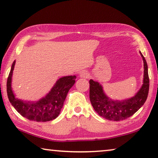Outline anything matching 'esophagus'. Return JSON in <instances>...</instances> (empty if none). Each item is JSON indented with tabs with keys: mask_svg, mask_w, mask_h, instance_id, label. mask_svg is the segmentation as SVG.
Instances as JSON below:
<instances>
[{
	"mask_svg": "<svg viewBox=\"0 0 158 158\" xmlns=\"http://www.w3.org/2000/svg\"><path fill=\"white\" fill-rule=\"evenodd\" d=\"M79 76L80 77H81V78H88L89 76V73L87 72L82 71V72H80Z\"/></svg>",
	"mask_w": 158,
	"mask_h": 158,
	"instance_id": "esophagus-1",
	"label": "esophagus"
}]
</instances>
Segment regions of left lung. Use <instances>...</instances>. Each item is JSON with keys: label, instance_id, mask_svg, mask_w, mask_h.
Listing matches in <instances>:
<instances>
[{"label": "left lung", "instance_id": "left-lung-1", "mask_svg": "<svg viewBox=\"0 0 158 158\" xmlns=\"http://www.w3.org/2000/svg\"><path fill=\"white\" fill-rule=\"evenodd\" d=\"M144 62L143 84L134 97L125 100L114 101L106 97L99 82L89 80V99L94 110L99 116L112 121H120L135 114L145 104L149 92L148 64L140 52Z\"/></svg>", "mask_w": 158, "mask_h": 158}]
</instances>
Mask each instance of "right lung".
Here are the masks:
<instances>
[{
    "label": "right lung",
    "mask_w": 158,
    "mask_h": 158,
    "mask_svg": "<svg viewBox=\"0 0 158 158\" xmlns=\"http://www.w3.org/2000/svg\"><path fill=\"white\" fill-rule=\"evenodd\" d=\"M15 61L10 69L7 80L8 99L18 112L29 120L47 122L59 116L69 91L75 83L76 76L64 77L57 80L45 97L36 102H24L15 98L11 88V79Z\"/></svg>",
    "instance_id": "1"
}]
</instances>
